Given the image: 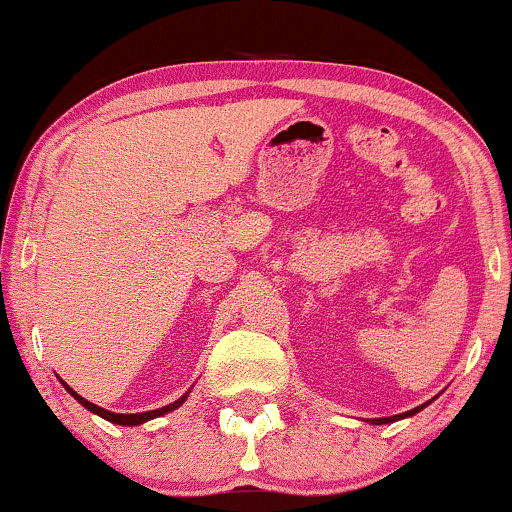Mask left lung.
<instances>
[{"label": "left lung", "instance_id": "left-lung-1", "mask_svg": "<svg viewBox=\"0 0 512 512\" xmlns=\"http://www.w3.org/2000/svg\"><path fill=\"white\" fill-rule=\"evenodd\" d=\"M426 404H421V407H416V409H411V411H407V414H397V416H390V419H375L373 424H390V421H397V419H404V416H411V414H416V411H421L424 409Z\"/></svg>", "mask_w": 512, "mask_h": 512}]
</instances>
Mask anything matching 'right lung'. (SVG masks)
I'll return each mask as SVG.
<instances>
[{"label":"right lung","mask_w":512,"mask_h":512,"mask_svg":"<svg viewBox=\"0 0 512 512\" xmlns=\"http://www.w3.org/2000/svg\"><path fill=\"white\" fill-rule=\"evenodd\" d=\"M64 387H67V390L72 392V397H74V399H79V404H84V407H86L88 411H93V414L103 416V419L113 421V424H120V426H139V424H144V421L156 419V416H163V414H168V411L178 409L180 404L185 402V399H187V395H185V397L175 399V402H173V404H168V407H163V409H154V411H144V414H113V411H108V409H103V407H96V404H91V402H88V399H84L81 395H76V392H74L72 387H69V385H64Z\"/></svg>","instance_id":"obj_1"}]
</instances>
